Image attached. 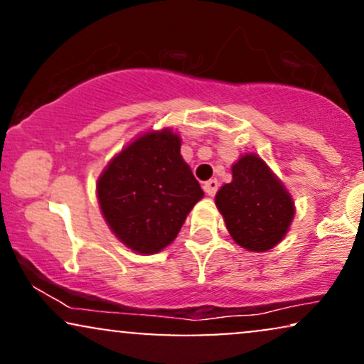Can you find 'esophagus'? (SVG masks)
I'll return each mask as SVG.
<instances>
[{"label": "esophagus", "mask_w": 364, "mask_h": 364, "mask_svg": "<svg viewBox=\"0 0 364 364\" xmlns=\"http://www.w3.org/2000/svg\"><path fill=\"white\" fill-rule=\"evenodd\" d=\"M203 190H205L207 195L214 196L217 193V190H219V181H217V179H208V181L203 183Z\"/></svg>", "instance_id": "34e87169"}]
</instances>
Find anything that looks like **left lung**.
<instances>
[{"instance_id":"1","label":"left lung","mask_w":364,"mask_h":364,"mask_svg":"<svg viewBox=\"0 0 364 364\" xmlns=\"http://www.w3.org/2000/svg\"><path fill=\"white\" fill-rule=\"evenodd\" d=\"M215 205L232 240L250 252L274 248L294 217L291 195L253 154L232 166V181L217 191Z\"/></svg>"}]
</instances>
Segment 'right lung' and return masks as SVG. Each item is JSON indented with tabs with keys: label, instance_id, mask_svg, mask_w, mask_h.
<instances>
[{
	"label": "right lung",
	"instance_id": "obj_1",
	"mask_svg": "<svg viewBox=\"0 0 364 364\" xmlns=\"http://www.w3.org/2000/svg\"><path fill=\"white\" fill-rule=\"evenodd\" d=\"M179 149V136L169 129L147 133L121 150L99 178L102 214L133 252L166 248L203 196Z\"/></svg>",
	"mask_w": 364,
	"mask_h": 364
}]
</instances>
